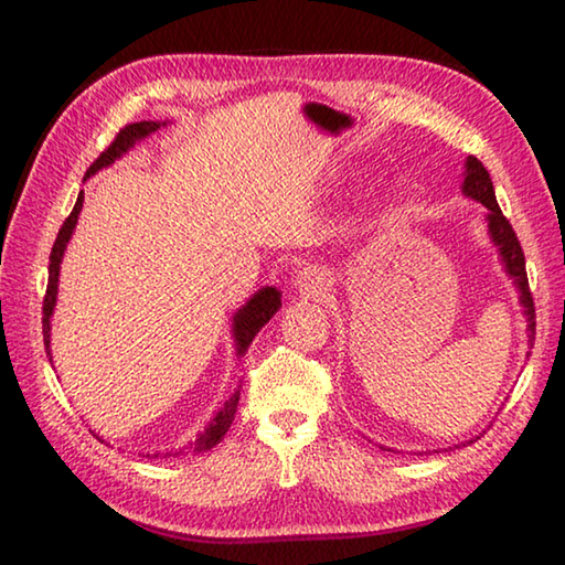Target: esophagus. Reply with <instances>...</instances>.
<instances>
[{"instance_id":"obj_1","label":"esophagus","mask_w":565,"mask_h":565,"mask_svg":"<svg viewBox=\"0 0 565 565\" xmlns=\"http://www.w3.org/2000/svg\"><path fill=\"white\" fill-rule=\"evenodd\" d=\"M329 286V276L323 274L319 266H306L303 271H299L296 276V289L301 294H309V296H317Z\"/></svg>"}]
</instances>
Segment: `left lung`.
Returning a JSON list of instances; mask_svg holds the SVG:
<instances>
[{
	"label": "left lung",
	"instance_id": "8db88e82",
	"mask_svg": "<svg viewBox=\"0 0 565 565\" xmlns=\"http://www.w3.org/2000/svg\"><path fill=\"white\" fill-rule=\"evenodd\" d=\"M461 191L468 199H473V202L486 206V226H489L491 242L495 246V252H499V256H501L505 276H509V279L513 281L515 291H519V301L523 306V317H525V323H529V327H525V331H529V349H533L535 309H533V299H531V289H529V276H525L523 248L519 244V238H515V232L511 228L509 218L501 214V206H499V202H495V191H493V181L489 177V171H486V167L476 157H466V171H463ZM476 438H471V441L458 444V446L473 444Z\"/></svg>",
	"mask_w": 565,
	"mask_h": 565
}]
</instances>
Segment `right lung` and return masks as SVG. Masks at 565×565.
<instances>
[{
    "label": "right lung",
    "instance_id": "1",
    "mask_svg": "<svg viewBox=\"0 0 565 565\" xmlns=\"http://www.w3.org/2000/svg\"><path fill=\"white\" fill-rule=\"evenodd\" d=\"M169 121H137V124H129V127H124L117 139L111 141V147L104 151V154L94 161V164L89 167L87 177L89 179L97 174V171L111 167L114 161L121 159L124 154H127L129 149H134V145L141 139H147L154 134L157 129L167 127ZM82 204H84V191H79V196H76V204L72 209V214L66 216V222L62 224L60 234H56V242L52 246V256H50V284H46V296H44V319H42V331H44V347H46V356H50L52 361V313H54V306H56V294H60V269H62V259H64V252H66V244L72 242V234L76 228V222H79V214H82ZM281 309V291L276 289V286H264V289L256 291L252 299H248L242 309H236V313L232 317V337H234V349H236V356L242 359L246 356L248 347H252V341L256 339V333L262 331L264 323H269V319L274 317L276 311ZM238 391H242V386H238L232 396H228L226 404L216 411V414L212 416V420H209V426L204 428L202 434H199L194 441H189L184 448H181L179 454H202V451H209V448H214L222 438L226 436L228 426H232L234 420V414H236V406H238ZM94 434V431H92ZM99 438V441H104V438L99 434H94ZM145 456V454H141ZM169 456H177L174 451H167V454H147V458H169Z\"/></svg>",
    "mask_w": 565,
    "mask_h": 565
}]
</instances>
